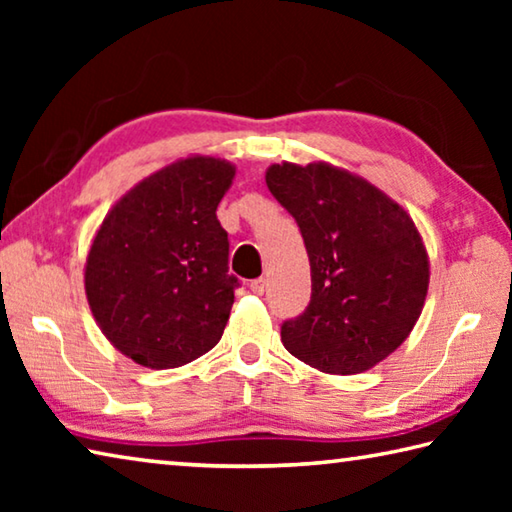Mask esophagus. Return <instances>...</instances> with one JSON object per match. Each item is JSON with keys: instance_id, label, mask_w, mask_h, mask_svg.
<instances>
[{"instance_id": "obj_1", "label": "esophagus", "mask_w": 512, "mask_h": 512, "mask_svg": "<svg viewBox=\"0 0 512 512\" xmlns=\"http://www.w3.org/2000/svg\"><path fill=\"white\" fill-rule=\"evenodd\" d=\"M250 291H253L255 296H264V291H266V280H264V277H257V280L250 282Z\"/></svg>"}]
</instances>
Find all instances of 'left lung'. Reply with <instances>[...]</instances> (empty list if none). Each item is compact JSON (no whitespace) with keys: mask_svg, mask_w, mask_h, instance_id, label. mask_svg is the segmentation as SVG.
Segmentation results:
<instances>
[{"mask_svg":"<svg viewBox=\"0 0 512 512\" xmlns=\"http://www.w3.org/2000/svg\"><path fill=\"white\" fill-rule=\"evenodd\" d=\"M268 192L296 219L311 300L282 323L293 357L357 375L400 348L429 287L427 250L411 216L377 187L329 164H273Z\"/></svg>","mask_w":512,"mask_h":512,"instance_id":"left-lung-1","label":"left lung"}]
</instances>
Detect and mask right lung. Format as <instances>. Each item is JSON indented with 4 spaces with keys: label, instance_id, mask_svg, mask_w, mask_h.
<instances>
[{
    "label": "right lung",
    "instance_id": "obj_1",
    "mask_svg": "<svg viewBox=\"0 0 512 512\" xmlns=\"http://www.w3.org/2000/svg\"><path fill=\"white\" fill-rule=\"evenodd\" d=\"M235 167L187 158L112 207L94 237L85 293L101 332L146 368H178L221 341L239 280L216 219Z\"/></svg>",
    "mask_w": 512,
    "mask_h": 512
}]
</instances>
